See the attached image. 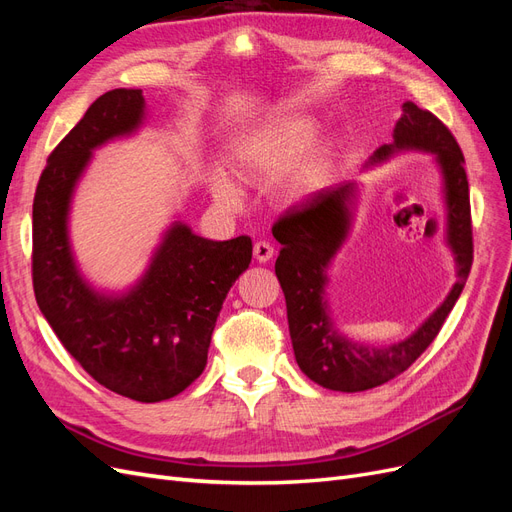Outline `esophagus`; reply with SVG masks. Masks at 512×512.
Segmentation results:
<instances>
[{
	"instance_id": "esophagus-1",
	"label": "esophagus",
	"mask_w": 512,
	"mask_h": 512,
	"mask_svg": "<svg viewBox=\"0 0 512 512\" xmlns=\"http://www.w3.org/2000/svg\"><path fill=\"white\" fill-rule=\"evenodd\" d=\"M254 258L258 262H269L273 258V245L269 241H256L254 243Z\"/></svg>"
}]
</instances>
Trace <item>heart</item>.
I'll return each mask as SVG.
<instances>
[{"label":"heart","mask_w":512,"mask_h":512,"mask_svg":"<svg viewBox=\"0 0 512 512\" xmlns=\"http://www.w3.org/2000/svg\"><path fill=\"white\" fill-rule=\"evenodd\" d=\"M320 123L301 113L275 115L250 128L230 149V168L243 183H269L277 176V198L303 205L327 188L339 160V145L314 143ZM211 190L224 207H239L241 192L220 170L211 175Z\"/></svg>","instance_id":"1"}]
</instances>
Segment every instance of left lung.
<instances>
[{"instance_id": "8db88e82", "label": "left lung", "mask_w": 512, "mask_h": 512, "mask_svg": "<svg viewBox=\"0 0 512 512\" xmlns=\"http://www.w3.org/2000/svg\"><path fill=\"white\" fill-rule=\"evenodd\" d=\"M395 123L393 143L374 151L365 168L382 164L401 151L431 153L442 173L446 205V243L453 250L457 282L410 337L389 346L354 342L335 329L329 312V265L348 239L359 185L337 183L292 209L273 224V237L282 243L275 275L286 297L288 329L294 359L303 374L331 391L359 393L393 380L421 356L440 333L472 267L470 188L463 153L444 123L414 102H404Z\"/></svg>"}]
</instances>
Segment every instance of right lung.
Returning a JSON list of instances; mask_svg holds the SVG:
<instances>
[{"instance_id": "obj_1", "label": "right lung", "mask_w": 512, "mask_h": 512, "mask_svg": "<svg viewBox=\"0 0 512 512\" xmlns=\"http://www.w3.org/2000/svg\"><path fill=\"white\" fill-rule=\"evenodd\" d=\"M141 89L106 91L49 156L34 196V292L42 316L87 374L143 404L179 395L203 374L215 320L252 262V239L211 241L173 222L126 292L91 286L68 235L70 203L94 149L143 126Z\"/></svg>"}]
</instances>
